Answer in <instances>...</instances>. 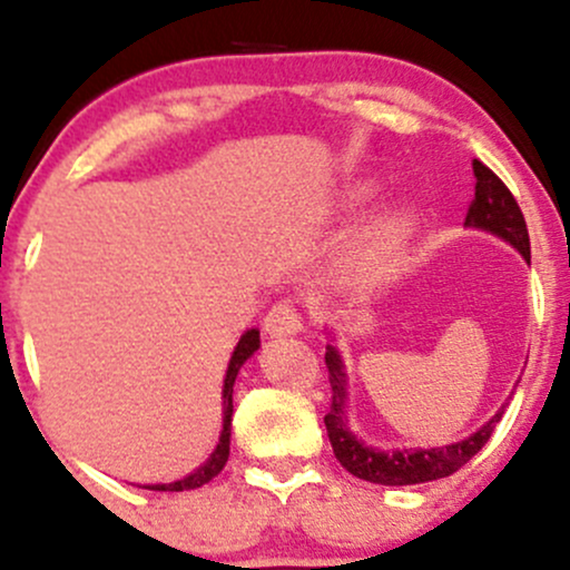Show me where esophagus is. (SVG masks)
<instances>
[{"label":"esophagus","mask_w":570,"mask_h":570,"mask_svg":"<svg viewBox=\"0 0 570 570\" xmlns=\"http://www.w3.org/2000/svg\"><path fill=\"white\" fill-rule=\"evenodd\" d=\"M302 328H304L302 312L296 309V304L293 302L274 304V307L266 312V317H263V332L268 336H291L302 332Z\"/></svg>","instance_id":"34e87169"}]
</instances>
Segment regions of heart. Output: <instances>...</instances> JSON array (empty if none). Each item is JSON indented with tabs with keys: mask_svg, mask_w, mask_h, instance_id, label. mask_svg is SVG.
Instances as JSON below:
<instances>
[{
	"mask_svg": "<svg viewBox=\"0 0 570 570\" xmlns=\"http://www.w3.org/2000/svg\"><path fill=\"white\" fill-rule=\"evenodd\" d=\"M372 193H375L372 185L358 187L356 200L372 198ZM415 225H419V214L407 204L394 206V209L383 212L381 217L372 219V225L361 234L356 249H353V266H356L361 277H383L394 266V261L400 258L402 249L407 247L410 236L415 234Z\"/></svg>",
	"mask_w": 570,
	"mask_h": 570,
	"instance_id": "b5f03b06",
	"label": "heart"
}]
</instances>
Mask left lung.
<instances>
[{
    "mask_svg": "<svg viewBox=\"0 0 570 570\" xmlns=\"http://www.w3.org/2000/svg\"><path fill=\"white\" fill-rule=\"evenodd\" d=\"M473 174L475 198L470 204L464 225L500 236L513 249H519L522 258L530 263L528 225H524V214L519 209L511 189L479 160H473ZM326 366L328 383H332V410H328L323 421H326L334 456L340 459V464L347 473L370 483L410 487V483L445 479V475L456 473L462 464H468L470 459L479 454L483 445H487V440L492 438L498 421L503 419L505 405L479 432H473L464 440H456L451 445H440V449H372V445L361 443L356 434L351 432V426H347V372L334 345H326Z\"/></svg>",
    "mask_w": 570,
    "mask_h": 570,
    "instance_id": "obj_1",
    "label": "left lung"
}]
</instances>
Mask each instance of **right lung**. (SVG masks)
<instances>
[{
	"label": "right lung",
	"mask_w": 570,
	"mask_h": 570,
	"mask_svg": "<svg viewBox=\"0 0 570 570\" xmlns=\"http://www.w3.org/2000/svg\"><path fill=\"white\" fill-rule=\"evenodd\" d=\"M261 347V332L258 328H249V332L242 334L238 345L234 347V356H230L228 372H225V383H223V432H219V443L217 449L212 451V456L200 464L195 473L185 475L179 481H170V483H146V489H155V492H185V489H198L204 483H209L219 470L225 468L230 454V421H234V383L238 370L244 366V361L253 356L255 351Z\"/></svg>",
	"instance_id": "obj_1"
}]
</instances>
